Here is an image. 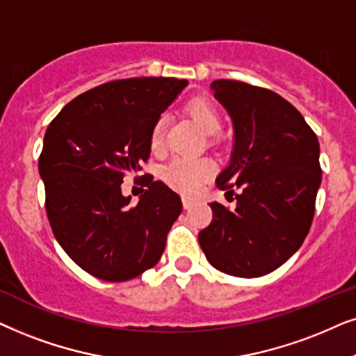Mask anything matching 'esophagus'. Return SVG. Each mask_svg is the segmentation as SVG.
Instances as JSON below:
<instances>
[{
	"label": "esophagus",
	"mask_w": 356,
	"mask_h": 356,
	"mask_svg": "<svg viewBox=\"0 0 356 356\" xmlns=\"http://www.w3.org/2000/svg\"><path fill=\"white\" fill-rule=\"evenodd\" d=\"M182 205H184V208H186V210H191V208L193 207V200H192V198H188V197H184L182 198Z\"/></svg>",
	"instance_id": "esophagus-1"
}]
</instances>
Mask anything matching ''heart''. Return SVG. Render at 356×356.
<instances>
[{
  "instance_id": "b5f03b06",
  "label": "heart",
  "mask_w": 356,
  "mask_h": 356,
  "mask_svg": "<svg viewBox=\"0 0 356 356\" xmlns=\"http://www.w3.org/2000/svg\"><path fill=\"white\" fill-rule=\"evenodd\" d=\"M187 113L200 127L203 134L216 135L221 130V115L211 101L195 97L187 104ZM165 118L161 117L151 129L149 143L156 153L164 148ZM213 174V165L207 159L175 158L163 169L164 182L182 193H193Z\"/></svg>"
}]
</instances>
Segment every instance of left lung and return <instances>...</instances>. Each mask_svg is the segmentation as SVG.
<instances>
[{"instance_id": "1", "label": "left lung", "mask_w": 356, "mask_h": 356, "mask_svg": "<svg viewBox=\"0 0 356 356\" xmlns=\"http://www.w3.org/2000/svg\"><path fill=\"white\" fill-rule=\"evenodd\" d=\"M215 97L229 113L234 146L216 186L236 208L210 203L213 220L198 243L213 267L252 278L286 262L309 233L321 186L319 141L305 117L277 92L216 79Z\"/></svg>"}]
</instances>
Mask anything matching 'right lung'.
I'll use <instances>...</instances> for the list:
<instances>
[{
  "label": "right lung",
  "instance_id": "obj_1",
  "mask_svg": "<svg viewBox=\"0 0 356 356\" xmlns=\"http://www.w3.org/2000/svg\"><path fill=\"white\" fill-rule=\"evenodd\" d=\"M187 84L175 78L108 81L66 104L45 131L39 172L47 216L65 252L92 277L131 280L164 252L181 197L151 175L140 202L130 205L120 184L148 161L151 129Z\"/></svg>",
  "mask_w": 356,
  "mask_h": 356
}]
</instances>
